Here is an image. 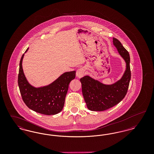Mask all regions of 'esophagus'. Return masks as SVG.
Segmentation results:
<instances>
[{"label":"esophagus","instance_id":"1","mask_svg":"<svg viewBox=\"0 0 154 154\" xmlns=\"http://www.w3.org/2000/svg\"><path fill=\"white\" fill-rule=\"evenodd\" d=\"M84 74H85V69L84 67H81L77 70L76 76L78 78H81L84 76Z\"/></svg>","mask_w":154,"mask_h":154}]
</instances>
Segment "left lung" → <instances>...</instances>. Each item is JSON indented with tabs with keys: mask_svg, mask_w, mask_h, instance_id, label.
Returning <instances> with one entry per match:
<instances>
[{
	"mask_svg": "<svg viewBox=\"0 0 154 154\" xmlns=\"http://www.w3.org/2000/svg\"><path fill=\"white\" fill-rule=\"evenodd\" d=\"M113 44L126 63L124 73L120 80L112 84H104L89 75L81 79L82 95L89 110H107L120 102L127 93L131 78L130 56L118 39L113 38Z\"/></svg>",
	"mask_w": 154,
	"mask_h": 154,
	"instance_id": "obj_1",
	"label": "left lung"
}]
</instances>
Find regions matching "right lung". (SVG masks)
<instances>
[{"label": "right lung", "mask_w": 154, "mask_h": 154, "mask_svg": "<svg viewBox=\"0 0 154 154\" xmlns=\"http://www.w3.org/2000/svg\"><path fill=\"white\" fill-rule=\"evenodd\" d=\"M29 48L26 50V53ZM22 55L20 62L18 83L22 100L28 108L44 115H55L64 106L66 94L70 81L75 79V71L61 74L52 83L40 87L32 85L28 81L22 69Z\"/></svg>", "instance_id": "right-lung-1"}]
</instances>
